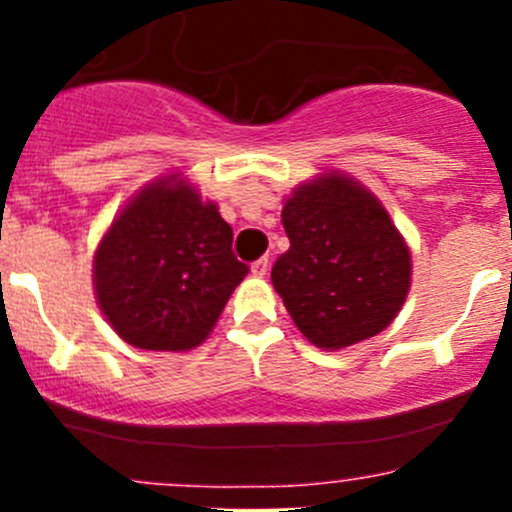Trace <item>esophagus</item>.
Returning a JSON list of instances; mask_svg holds the SVG:
<instances>
[{
	"label": "esophagus",
	"mask_w": 512,
	"mask_h": 512,
	"mask_svg": "<svg viewBox=\"0 0 512 512\" xmlns=\"http://www.w3.org/2000/svg\"><path fill=\"white\" fill-rule=\"evenodd\" d=\"M267 267H270V260H267V257H260V260L257 262H252V275L255 277H265L267 275Z\"/></svg>",
	"instance_id": "esophagus-1"
}]
</instances>
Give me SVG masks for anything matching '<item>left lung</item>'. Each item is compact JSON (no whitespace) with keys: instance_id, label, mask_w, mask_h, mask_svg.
I'll list each match as a JSON object with an SVG mask.
<instances>
[{"instance_id":"1","label":"left lung","mask_w":512,"mask_h":512,"mask_svg":"<svg viewBox=\"0 0 512 512\" xmlns=\"http://www.w3.org/2000/svg\"><path fill=\"white\" fill-rule=\"evenodd\" d=\"M282 225L289 250L272 285L307 342L337 352L394 322L411 287V252L371 190L329 170L294 188Z\"/></svg>"}]
</instances>
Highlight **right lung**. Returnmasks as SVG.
I'll return each mask as SVG.
<instances>
[{
	"mask_svg": "<svg viewBox=\"0 0 512 512\" xmlns=\"http://www.w3.org/2000/svg\"><path fill=\"white\" fill-rule=\"evenodd\" d=\"M247 265L232 227L183 173L143 185L94 252V294L126 344L190 352L208 339Z\"/></svg>",
	"mask_w": 512,
	"mask_h": 512,
	"instance_id": "add662e5",
	"label": "right lung"
}]
</instances>
